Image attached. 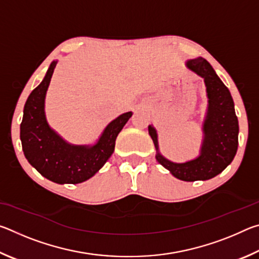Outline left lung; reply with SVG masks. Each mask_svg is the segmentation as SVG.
I'll return each mask as SVG.
<instances>
[{
    "label": "left lung",
    "mask_w": 259,
    "mask_h": 259,
    "mask_svg": "<svg viewBox=\"0 0 259 259\" xmlns=\"http://www.w3.org/2000/svg\"><path fill=\"white\" fill-rule=\"evenodd\" d=\"M186 67L203 77L207 87L208 111L203 122V140L200 155L185 163H175L159 152L156 130L148 125V134L156 148V160L175 177L185 182L208 181L221 174L238 151L239 122L234 103L227 87L211 65L202 57L186 61Z\"/></svg>",
    "instance_id": "obj_1"
}]
</instances>
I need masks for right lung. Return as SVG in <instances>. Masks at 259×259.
Wrapping results in <instances>:
<instances>
[{"mask_svg": "<svg viewBox=\"0 0 259 259\" xmlns=\"http://www.w3.org/2000/svg\"><path fill=\"white\" fill-rule=\"evenodd\" d=\"M57 61H52L43 81L30 93L24 107L20 140L25 157L43 177L57 184L85 182L113 154L117 135L133 115L126 112L113 120L93 146L72 145L48 124L45 100Z\"/></svg>", "mask_w": 259, "mask_h": 259, "instance_id": "1", "label": "right lung"}]
</instances>
